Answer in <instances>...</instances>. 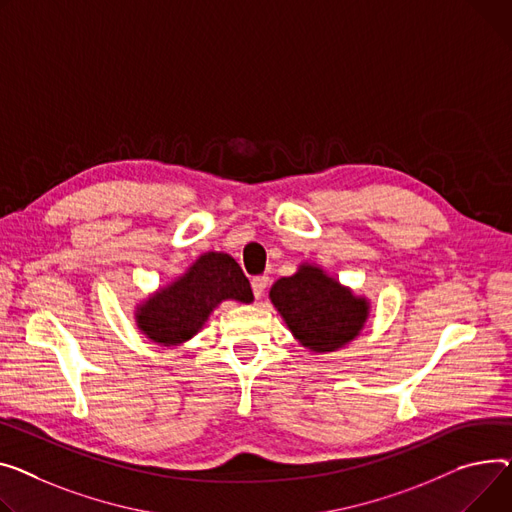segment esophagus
Instances as JSON below:
<instances>
[{"instance_id":"esophagus-1","label":"esophagus","mask_w":512,"mask_h":512,"mask_svg":"<svg viewBox=\"0 0 512 512\" xmlns=\"http://www.w3.org/2000/svg\"><path fill=\"white\" fill-rule=\"evenodd\" d=\"M267 284H269V278H267V276H255V278L251 280V288H253L255 298H261V296H263Z\"/></svg>"}]
</instances>
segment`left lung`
Instances as JSON below:
<instances>
[{
  "mask_svg": "<svg viewBox=\"0 0 512 512\" xmlns=\"http://www.w3.org/2000/svg\"><path fill=\"white\" fill-rule=\"evenodd\" d=\"M269 298L298 342L311 352H335L358 337L370 304L327 276L321 267L302 263L290 278L278 280Z\"/></svg>",
  "mask_w": 512,
  "mask_h": 512,
  "instance_id": "obj_1",
  "label": "left lung"
}]
</instances>
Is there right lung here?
<instances>
[{
    "label": "right lung",
    "mask_w": 512,
    "mask_h": 512,
    "mask_svg": "<svg viewBox=\"0 0 512 512\" xmlns=\"http://www.w3.org/2000/svg\"><path fill=\"white\" fill-rule=\"evenodd\" d=\"M224 300L253 302L247 276L226 253H203L181 278L150 294L135 309L138 329L158 346H181Z\"/></svg>",
    "instance_id": "obj_1"
}]
</instances>
